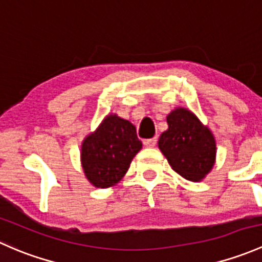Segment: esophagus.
Here are the masks:
<instances>
[{"label":"esophagus","instance_id":"34e87169","mask_svg":"<svg viewBox=\"0 0 262 262\" xmlns=\"http://www.w3.org/2000/svg\"><path fill=\"white\" fill-rule=\"evenodd\" d=\"M156 141H158V139H156V137H152V139L144 140V145L146 147H154L156 145Z\"/></svg>","mask_w":262,"mask_h":262}]
</instances>
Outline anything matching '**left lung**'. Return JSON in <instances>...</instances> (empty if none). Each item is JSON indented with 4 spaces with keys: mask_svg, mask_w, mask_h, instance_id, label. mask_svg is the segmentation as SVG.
Masks as SVG:
<instances>
[{
    "mask_svg": "<svg viewBox=\"0 0 262 262\" xmlns=\"http://www.w3.org/2000/svg\"><path fill=\"white\" fill-rule=\"evenodd\" d=\"M168 130L160 135L158 146L174 171L190 182H202L215 163L217 144L208 126L184 107L166 116Z\"/></svg>",
    "mask_w": 262,
    "mask_h": 262,
    "instance_id": "obj_1",
    "label": "left lung"
}]
</instances>
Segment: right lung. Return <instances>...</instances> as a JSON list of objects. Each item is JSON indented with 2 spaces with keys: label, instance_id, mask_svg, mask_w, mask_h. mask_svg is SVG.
Listing matches in <instances>:
<instances>
[{
  "label": "right lung",
  "instance_id": "1",
  "mask_svg": "<svg viewBox=\"0 0 262 262\" xmlns=\"http://www.w3.org/2000/svg\"><path fill=\"white\" fill-rule=\"evenodd\" d=\"M142 149L130 121L108 113L80 145V164L93 187L106 189L117 184L127 172L132 159Z\"/></svg>",
  "mask_w": 262,
  "mask_h": 262
}]
</instances>
